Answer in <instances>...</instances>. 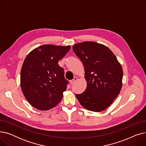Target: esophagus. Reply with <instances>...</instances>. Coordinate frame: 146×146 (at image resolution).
<instances>
[{
    "instance_id": "1",
    "label": "esophagus",
    "mask_w": 146,
    "mask_h": 146,
    "mask_svg": "<svg viewBox=\"0 0 146 146\" xmlns=\"http://www.w3.org/2000/svg\"><path fill=\"white\" fill-rule=\"evenodd\" d=\"M77 80H78V78H77V77H74L73 80H72L70 81V84H72H72H73L74 82H76V81H77Z\"/></svg>"
}]
</instances>
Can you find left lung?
Segmentation results:
<instances>
[{
	"instance_id": "8db88e82",
	"label": "left lung",
	"mask_w": 146,
	"mask_h": 146,
	"mask_svg": "<svg viewBox=\"0 0 146 146\" xmlns=\"http://www.w3.org/2000/svg\"><path fill=\"white\" fill-rule=\"evenodd\" d=\"M85 68L87 86L76 96L85 109L101 112L112 104L122 86L123 70L113 52L106 45L85 41L73 46Z\"/></svg>"
}]
</instances>
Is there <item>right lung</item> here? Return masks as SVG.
Instances as JSON below:
<instances>
[{"label":"right lung","instance_id":"obj_1","mask_svg":"<svg viewBox=\"0 0 146 146\" xmlns=\"http://www.w3.org/2000/svg\"><path fill=\"white\" fill-rule=\"evenodd\" d=\"M70 47L44 44L33 50L25 58L21 72V90L36 109L47 111L61 101L68 81L58 63Z\"/></svg>","mask_w":146,"mask_h":146}]
</instances>
